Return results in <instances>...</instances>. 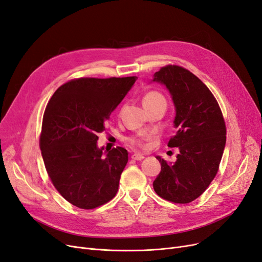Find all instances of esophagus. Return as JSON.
I'll return each instance as SVG.
<instances>
[{"label":"esophagus","instance_id":"esophagus-1","mask_svg":"<svg viewBox=\"0 0 262 262\" xmlns=\"http://www.w3.org/2000/svg\"><path fill=\"white\" fill-rule=\"evenodd\" d=\"M132 160H134V161H142L144 158V156L142 155V154H139V153H137V154H133L132 156Z\"/></svg>","mask_w":262,"mask_h":262}]
</instances>
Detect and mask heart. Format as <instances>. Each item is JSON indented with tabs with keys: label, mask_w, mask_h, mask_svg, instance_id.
I'll list each match as a JSON object with an SVG mask.
<instances>
[{
	"label": "heart",
	"mask_w": 262,
	"mask_h": 262,
	"mask_svg": "<svg viewBox=\"0 0 262 262\" xmlns=\"http://www.w3.org/2000/svg\"><path fill=\"white\" fill-rule=\"evenodd\" d=\"M157 100H164V97L162 96V95L160 93L157 92H149L147 93L145 96H144V99H143V102H149V101H157ZM128 142L130 144L132 145H140L141 144V141L139 139H136V138H130L128 139Z\"/></svg>",
	"instance_id": "b5f03b06"
}]
</instances>
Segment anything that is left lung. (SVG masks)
Wrapping results in <instances>:
<instances>
[{"mask_svg":"<svg viewBox=\"0 0 262 262\" xmlns=\"http://www.w3.org/2000/svg\"><path fill=\"white\" fill-rule=\"evenodd\" d=\"M152 82L164 85L170 94L176 134L168 146L179 149L173 163L156 156L162 169L153 188L165 200L189 203L216 175L226 143L224 119L213 94L190 71L167 66L153 75Z\"/></svg>","mask_w":262,"mask_h":262,"instance_id":"1","label":"left lung"}]
</instances>
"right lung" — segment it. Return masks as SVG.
I'll list each match as a JSON object with an SVG mask.
<instances>
[{
	"label": "right lung",
	"mask_w": 262,
	"mask_h": 262,
	"mask_svg": "<svg viewBox=\"0 0 262 262\" xmlns=\"http://www.w3.org/2000/svg\"><path fill=\"white\" fill-rule=\"evenodd\" d=\"M137 76L78 78L60 86L47 105L40 149L53 186L67 201L91 210L116 195L128 150L97 144Z\"/></svg>",
	"instance_id": "right-lung-1"
}]
</instances>
